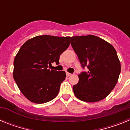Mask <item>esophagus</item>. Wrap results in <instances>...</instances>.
Instances as JSON below:
<instances>
[{
    "label": "esophagus",
    "mask_w": 130,
    "mask_h": 130,
    "mask_svg": "<svg viewBox=\"0 0 130 130\" xmlns=\"http://www.w3.org/2000/svg\"><path fill=\"white\" fill-rule=\"evenodd\" d=\"M71 75H72V73H68V72H66V75H67V76H70Z\"/></svg>",
    "instance_id": "obj_1"
}]
</instances>
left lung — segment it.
<instances>
[{
    "mask_svg": "<svg viewBox=\"0 0 130 130\" xmlns=\"http://www.w3.org/2000/svg\"><path fill=\"white\" fill-rule=\"evenodd\" d=\"M72 48L83 69L88 72L79 75V82L73 86L74 94L84 102L104 99L115 88L120 73V63L112 45L94 35L70 38Z\"/></svg>",
    "mask_w": 130,
    "mask_h": 130,
    "instance_id": "1",
    "label": "left lung"
}]
</instances>
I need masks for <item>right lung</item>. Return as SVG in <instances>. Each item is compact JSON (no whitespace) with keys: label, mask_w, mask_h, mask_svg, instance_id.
Listing matches in <instances>:
<instances>
[{"label":"right lung","mask_w":130,"mask_h":130,"mask_svg":"<svg viewBox=\"0 0 130 130\" xmlns=\"http://www.w3.org/2000/svg\"><path fill=\"white\" fill-rule=\"evenodd\" d=\"M70 37L38 36L27 40L15 57L13 79L25 97L36 104L54 99L66 78L64 71L50 70L59 64L60 55L70 45Z\"/></svg>","instance_id":"add662e5"}]
</instances>
